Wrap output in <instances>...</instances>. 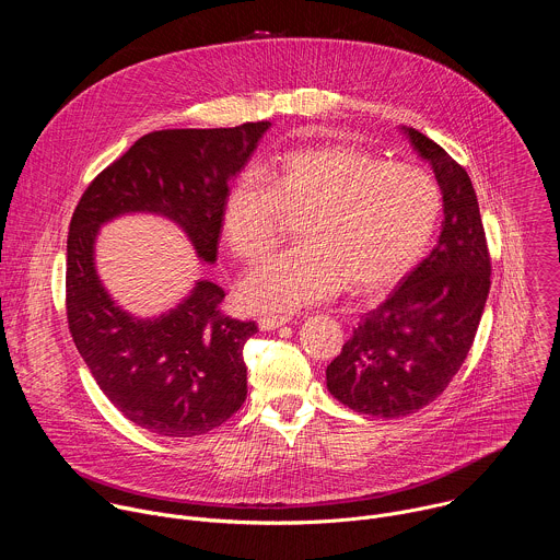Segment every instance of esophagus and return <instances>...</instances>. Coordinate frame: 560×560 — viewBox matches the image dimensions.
I'll return each mask as SVG.
<instances>
[{"label": "esophagus", "instance_id": "obj_1", "mask_svg": "<svg viewBox=\"0 0 560 560\" xmlns=\"http://www.w3.org/2000/svg\"><path fill=\"white\" fill-rule=\"evenodd\" d=\"M290 324V316H281V314H266L259 318V328L261 330H277L281 326Z\"/></svg>", "mask_w": 560, "mask_h": 560}]
</instances>
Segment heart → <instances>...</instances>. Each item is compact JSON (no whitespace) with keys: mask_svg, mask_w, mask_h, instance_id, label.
Returning <instances> with one entry per match:
<instances>
[{"mask_svg":"<svg viewBox=\"0 0 560 560\" xmlns=\"http://www.w3.org/2000/svg\"><path fill=\"white\" fill-rule=\"evenodd\" d=\"M443 197L436 179L412 164H389L348 143L283 152L259 175H238L219 212L234 257L261 259L283 217H296V246L268 257L238 281L250 312H292L346 288L381 292L430 248Z\"/></svg>","mask_w":560,"mask_h":560,"instance_id":"1","label":"heart"}]
</instances>
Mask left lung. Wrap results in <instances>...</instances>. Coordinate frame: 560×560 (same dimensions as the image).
I'll list each match as a JSON object with an SVG mask.
<instances>
[{
  "label": "left lung",
  "instance_id": "1",
  "mask_svg": "<svg viewBox=\"0 0 560 560\" xmlns=\"http://www.w3.org/2000/svg\"><path fill=\"white\" fill-rule=\"evenodd\" d=\"M443 195L434 250L370 310L328 365L330 394L350 410L398 419L430 406L463 365L490 292V255L474 186L423 132L401 126Z\"/></svg>",
  "mask_w": 560,
  "mask_h": 560
}]
</instances>
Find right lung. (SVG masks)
Segmentation results:
<instances>
[{
	"label": "right lung",
	"instance_id": "add662e5",
	"mask_svg": "<svg viewBox=\"0 0 560 560\" xmlns=\"http://www.w3.org/2000/svg\"><path fill=\"white\" fill-rule=\"evenodd\" d=\"M270 121L234 128H179L143 135L79 199L68 232L66 310L72 341L108 401L135 425L190 439L244 406V346L255 322L223 316L225 292L197 279L173 307L128 312L97 270V236L128 214L175 223L201 264L217 261L219 212L228 184L244 171Z\"/></svg>",
	"mask_w": 560,
	"mask_h": 560
}]
</instances>
